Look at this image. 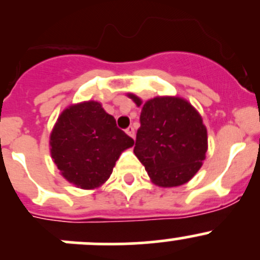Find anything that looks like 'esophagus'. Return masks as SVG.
Segmentation results:
<instances>
[{"mask_svg":"<svg viewBox=\"0 0 260 260\" xmlns=\"http://www.w3.org/2000/svg\"><path fill=\"white\" fill-rule=\"evenodd\" d=\"M125 133H127V135L129 136V137L135 138V128H133L132 125H129V127H128L127 129H125Z\"/></svg>","mask_w":260,"mask_h":260,"instance_id":"34e87169","label":"esophagus"}]
</instances>
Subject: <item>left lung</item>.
Here are the masks:
<instances>
[{"label": "left lung", "mask_w": 260, "mask_h": 260, "mask_svg": "<svg viewBox=\"0 0 260 260\" xmlns=\"http://www.w3.org/2000/svg\"><path fill=\"white\" fill-rule=\"evenodd\" d=\"M128 96L142 104L133 94ZM140 122L135 154L152 181L174 187L192 179L208 149L206 128L195 108L181 98L158 96L143 104Z\"/></svg>", "instance_id": "1"}]
</instances>
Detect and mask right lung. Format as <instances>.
I'll return each mask as SVG.
<instances>
[{"label": "right lung", "mask_w": 260, "mask_h": 260, "mask_svg": "<svg viewBox=\"0 0 260 260\" xmlns=\"http://www.w3.org/2000/svg\"><path fill=\"white\" fill-rule=\"evenodd\" d=\"M133 143L113 115L91 101L65 109L50 136L55 165L81 188L98 187L108 180L122 151Z\"/></svg>", "instance_id": "1"}]
</instances>
